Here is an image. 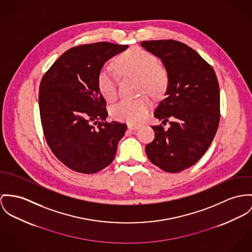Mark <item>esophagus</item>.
<instances>
[{
    "label": "esophagus",
    "instance_id": "obj_1",
    "mask_svg": "<svg viewBox=\"0 0 252 252\" xmlns=\"http://www.w3.org/2000/svg\"><path fill=\"white\" fill-rule=\"evenodd\" d=\"M140 126H133V125H127V128L130 130H136L138 129Z\"/></svg>",
    "mask_w": 252,
    "mask_h": 252
}]
</instances>
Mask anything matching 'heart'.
<instances>
[{
  "label": "heart",
  "instance_id": "obj_1",
  "mask_svg": "<svg viewBox=\"0 0 252 252\" xmlns=\"http://www.w3.org/2000/svg\"><path fill=\"white\" fill-rule=\"evenodd\" d=\"M113 65L119 75L138 78L140 93L148 92L153 97H159L168 87L169 77L166 69L159 64L155 55L141 48L134 47L119 55ZM97 82L103 97L107 100H113L116 97V78L110 71L100 70ZM151 107V98L144 95L135 99L121 100L112 107L111 115L118 121L137 125L146 119Z\"/></svg>",
  "mask_w": 252,
  "mask_h": 252
}]
</instances>
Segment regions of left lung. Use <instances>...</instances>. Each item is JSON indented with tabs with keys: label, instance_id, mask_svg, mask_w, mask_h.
<instances>
[{
	"label": "left lung",
	"instance_id": "left-lung-1",
	"mask_svg": "<svg viewBox=\"0 0 252 252\" xmlns=\"http://www.w3.org/2000/svg\"><path fill=\"white\" fill-rule=\"evenodd\" d=\"M161 59L169 77L165 97L155 117L167 122L152 126L155 140L146 146L150 161L168 173L194 165L206 153L220 123V87L216 73L192 48L175 40L143 41Z\"/></svg>",
	"mask_w": 252,
	"mask_h": 252
}]
</instances>
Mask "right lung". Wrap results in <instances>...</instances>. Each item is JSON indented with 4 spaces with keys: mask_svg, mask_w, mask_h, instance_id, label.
I'll return each instance as SVG.
<instances>
[{
    "mask_svg": "<svg viewBox=\"0 0 252 252\" xmlns=\"http://www.w3.org/2000/svg\"><path fill=\"white\" fill-rule=\"evenodd\" d=\"M127 45L85 44L66 51L42 78L39 109L45 139L69 169L95 174L114 159L126 125L107 123L105 99L97 87L104 63Z\"/></svg>",
    "mask_w": 252,
    "mask_h": 252,
    "instance_id": "obj_1",
    "label": "right lung"
}]
</instances>
